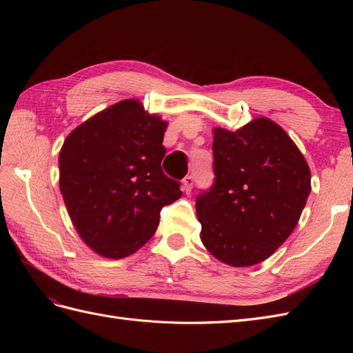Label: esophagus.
<instances>
[{
	"label": "esophagus",
	"instance_id": "esophagus-1",
	"mask_svg": "<svg viewBox=\"0 0 353 353\" xmlns=\"http://www.w3.org/2000/svg\"><path fill=\"white\" fill-rule=\"evenodd\" d=\"M193 184H194V176L193 175H187L183 179V190L185 191V193H190L191 188H193Z\"/></svg>",
	"mask_w": 353,
	"mask_h": 353
}]
</instances>
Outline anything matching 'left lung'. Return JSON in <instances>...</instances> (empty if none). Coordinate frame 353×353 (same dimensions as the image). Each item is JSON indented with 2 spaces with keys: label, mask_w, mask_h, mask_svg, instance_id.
I'll return each instance as SVG.
<instances>
[{
  "label": "left lung",
  "mask_w": 353,
  "mask_h": 353,
  "mask_svg": "<svg viewBox=\"0 0 353 353\" xmlns=\"http://www.w3.org/2000/svg\"><path fill=\"white\" fill-rule=\"evenodd\" d=\"M215 183L196 199L200 239L221 262L259 263L297 225L311 193V170L290 137L268 117L236 132L213 130Z\"/></svg>",
  "instance_id": "1"
}]
</instances>
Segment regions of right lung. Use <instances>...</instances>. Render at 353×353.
Here are the masks:
<instances>
[{
	"label": "right lung",
	"instance_id": "obj_1",
	"mask_svg": "<svg viewBox=\"0 0 353 353\" xmlns=\"http://www.w3.org/2000/svg\"><path fill=\"white\" fill-rule=\"evenodd\" d=\"M168 122L123 100L68 135L59 156L60 191L81 239L121 259L152 239L160 210L183 193L162 170Z\"/></svg>",
	"mask_w": 353,
	"mask_h": 353
}]
</instances>
